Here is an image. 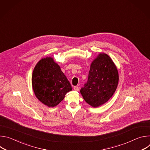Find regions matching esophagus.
Segmentation results:
<instances>
[{"mask_svg": "<svg viewBox=\"0 0 150 150\" xmlns=\"http://www.w3.org/2000/svg\"><path fill=\"white\" fill-rule=\"evenodd\" d=\"M74 90L76 91H79V87H74Z\"/></svg>", "mask_w": 150, "mask_h": 150, "instance_id": "esophagus-1", "label": "esophagus"}]
</instances>
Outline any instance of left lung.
I'll return each mask as SVG.
<instances>
[{"label":"left lung","mask_w":150,"mask_h":150,"mask_svg":"<svg viewBox=\"0 0 150 150\" xmlns=\"http://www.w3.org/2000/svg\"><path fill=\"white\" fill-rule=\"evenodd\" d=\"M117 68L105 53H100L90 65L88 81L80 92L83 99L93 108H97L108 101L117 87Z\"/></svg>","instance_id":"8db88e82"}]
</instances>
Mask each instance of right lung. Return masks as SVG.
Returning <instances> with one entry per match:
<instances>
[{"label": "right lung", "instance_id": "right-lung-1", "mask_svg": "<svg viewBox=\"0 0 150 150\" xmlns=\"http://www.w3.org/2000/svg\"><path fill=\"white\" fill-rule=\"evenodd\" d=\"M35 96L42 104L54 108L72 90L60 66L52 57L42 58L36 64L32 75Z\"/></svg>", "mask_w": 150, "mask_h": 150}]
</instances>
